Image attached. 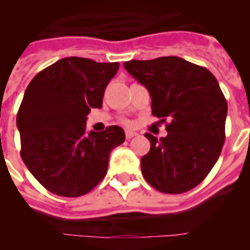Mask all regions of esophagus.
<instances>
[{"mask_svg":"<svg viewBox=\"0 0 250 250\" xmlns=\"http://www.w3.org/2000/svg\"><path fill=\"white\" fill-rule=\"evenodd\" d=\"M136 135H138V132L131 131V130H126V131H125V136H126V139H131Z\"/></svg>","mask_w":250,"mask_h":250,"instance_id":"1","label":"esophagus"}]
</instances>
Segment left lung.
I'll use <instances>...</instances> for the list:
<instances>
[{
  "label": "left lung",
  "mask_w": 250,
  "mask_h": 250,
  "mask_svg": "<svg viewBox=\"0 0 250 250\" xmlns=\"http://www.w3.org/2000/svg\"><path fill=\"white\" fill-rule=\"evenodd\" d=\"M124 67L151 96L152 115L166 120L167 135L146 132L150 151L141 158V173L156 190L182 194L207 178L225 141L228 104L208 68L182 57L131 60Z\"/></svg>",
  "instance_id": "8db88e82"
}]
</instances>
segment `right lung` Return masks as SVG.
<instances>
[{
  "label": "right lung",
  "mask_w": 250,
  "mask_h": 250,
  "mask_svg": "<svg viewBox=\"0 0 250 250\" xmlns=\"http://www.w3.org/2000/svg\"><path fill=\"white\" fill-rule=\"evenodd\" d=\"M119 62L65 57L31 80L17 112L21 158L48 191L76 198L91 191L107 173L110 152L125 141L112 125L86 130V116L100 109Z\"/></svg>",
  "instance_id": "add662e5"
}]
</instances>
